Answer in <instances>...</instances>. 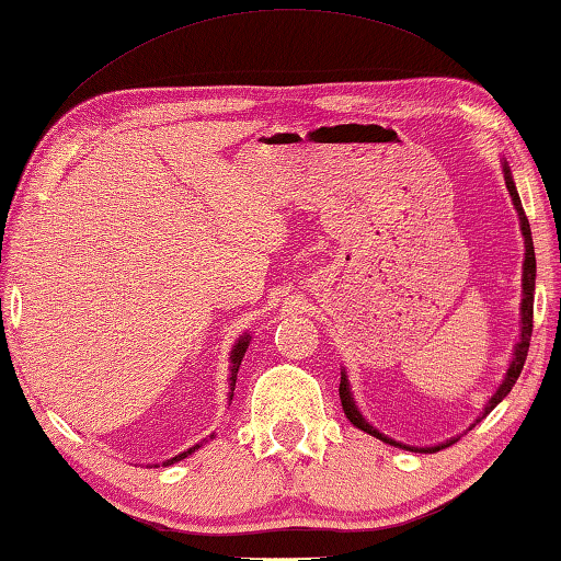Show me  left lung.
Masks as SVG:
<instances>
[{
    "instance_id": "8db88e82",
    "label": "left lung",
    "mask_w": 561,
    "mask_h": 561,
    "mask_svg": "<svg viewBox=\"0 0 561 561\" xmlns=\"http://www.w3.org/2000/svg\"><path fill=\"white\" fill-rule=\"evenodd\" d=\"M501 167H503V179H505V188L507 193H511L513 198V206L517 210V218H520V230H523V238H525V260H523V301H520V339H517L515 348H513V358H511V365H507L505 370V378L503 382L497 385V390L488 397V402L483 407V412L476 416V422L468 426L466 432H471L473 426L485 420L488 414H491L497 404H501L507 392L513 390L515 380L520 378V370L525 365V358H527V348H529V335H533V304H535V274H537V262H535V245H533V232H529V222H527V216L523 210V203H520V196H517V188H515V181H513V171L511 167H507V161L501 159ZM339 394H341V407L345 416H348L353 426H358L360 432L375 436V439H380L385 444L394 446V449H404V451H420V454H434V451H442L446 449V446H451L454 442L461 439V436H451V439H446L442 444H434V446H410V444H402V442H394L392 436L382 434L380 430H375V426L365 420L360 407L355 404V397L351 392V382H348V375H345V368L341 370V387H339Z\"/></svg>"
}]
</instances>
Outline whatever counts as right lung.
<instances>
[{
	"instance_id": "1",
	"label": "right lung",
	"mask_w": 561,
	"mask_h": 561,
	"mask_svg": "<svg viewBox=\"0 0 561 561\" xmlns=\"http://www.w3.org/2000/svg\"><path fill=\"white\" fill-rule=\"evenodd\" d=\"M250 341H252V335H250V333L240 335V339L236 341V345H232V351H230V378H228L230 392H228V404H230V400H232V392H236L238 370H240V363H242V358H245V351H248ZM213 436H216V434H210V439H213ZM203 442H206V439H203ZM203 442H201V444H196V446H191V449H186V451H181V454H179V456H174V458H167V461H161V466H171V463H176V461H183V458L191 456L193 451H198L201 446H203ZM157 466H159V463H157Z\"/></svg>"
}]
</instances>
